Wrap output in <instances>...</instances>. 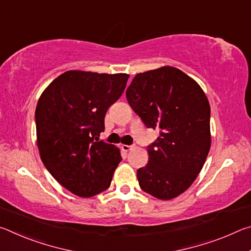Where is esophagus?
<instances>
[{"label":"esophagus","mask_w":251,"mask_h":251,"mask_svg":"<svg viewBox=\"0 0 251 251\" xmlns=\"http://www.w3.org/2000/svg\"><path fill=\"white\" fill-rule=\"evenodd\" d=\"M122 148H123V151H129L133 150V146H129V145H123V146H122Z\"/></svg>","instance_id":"1"}]
</instances>
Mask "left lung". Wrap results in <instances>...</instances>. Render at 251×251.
<instances>
[{"mask_svg": "<svg viewBox=\"0 0 251 251\" xmlns=\"http://www.w3.org/2000/svg\"><path fill=\"white\" fill-rule=\"evenodd\" d=\"M128 104L158 138L137 171L144 192L161 201L192 186L210 150V106L196 80L173 66L139 73L126 91Z\"/></svg>", "mask_w": 251, "mask_h": 251, "instance_id": "left-lung-1", "label": "left lung"}]
</instances>
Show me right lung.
Instances as JSON below:
<instances>
[{
	"instance_id": "add662e5",
	"label": "right lung",
	"mask_w": 251,
	"mask_h": 251,
	"mask_svg": "<svg viewBox=\"0 0 251 251\" xmlns=\"http://www.w3.org/2000/svg\"><path fill=\"white\" fill-rule=\"evenodd\" d=\"M129 75L67 71L37 101L36 143L44 166L72 194L92 197L109 187L121 163L120 148L99 142L110 105Z\"/></svg>"
}]
</instances>
